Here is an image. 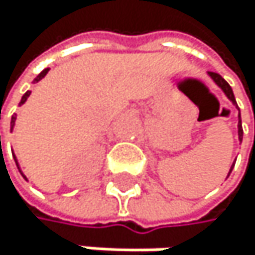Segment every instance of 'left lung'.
<instances>
[{
    "label": "left lung",
    "mask_w": 255,
    "mask_h": 255,
    "mask_svg": "<svg viewBox=\"0 0 255 255\" xmlns=\"http://www.w3.org/2000/svg\"><path fill=\"white\" fill-rule=\"evenodd\" d=\"M211 78H213V81L220 87V89L225 92V95H227L228 96V99L234 104V105H237L236 104V98H234V93H233V89H231V87H230V84L227 82V81H225L219 73H214V72H210L208 73ZM242 137H243V128H242V119H240V115H239V139H240V142H242ZM233 171V166H231V170H230V173ZM230 176V174H228Z\"/></svg>",
    "instance_id": "1"
}]
</instances>
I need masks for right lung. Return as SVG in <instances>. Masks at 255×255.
<instances>
[{"label": "right lung", "instance_id": "add662e5", "mask_svg": "<svg viewBox=\"0 0 255 255\" xmlns=\"http://www.w3.org/2000/svg\"><path fill=\"white\" fill-rule=\"evenodd\" d=\"M47 72H48V68H45V70H42V72H41V73H39V75L36 76L35 82L41 81V79H42V78H44V76L47 75ZM28 96H30V92H27V93H25V95L22 96V99H21L19 105H21V104H24V102L27 101V98H28ZM15 119H16V116H12V121H10V125H12V128H13V125H15ZM15 162H16V159H15ZM16 165H18V162H16ZM18 170H19V166H18ZM19 171H21V170H19Z\"/></svg>", "mask_w": 255, "mask_h": 255}]
</instances>
